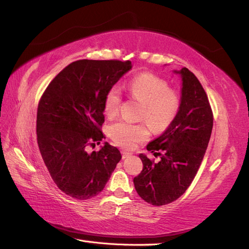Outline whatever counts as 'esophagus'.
<instances>
[{
    "mask_svg": "<svg viewBox=\"0 0 249 249\" xmlns=\"http://www.w3.org/2000/svg\"><path fill=\"white\" fill-rule=\"evenodd\" d=\"M121 153H123V159H126V158H129L131 156V153L126 152V151H123Z\"/></svg>",
    "mask_w": 249,
    "mask_h": 249,
    "instance_id": "1",
    "label": "esophagus"
}]
</instances>
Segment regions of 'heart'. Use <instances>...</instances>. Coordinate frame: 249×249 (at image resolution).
<instances>
[{
  "mask_svg": "<svg viewBox=\"0 0 249 249\" xmlns=\"http://www.w3.org/2000/svg\"><path fill=\"white\" fill-rule=\"evenodd\" d=\"M130 95L142 104L140 118L146 120L156 132L165 130L179 112L181 99L176 90L169 89L168 83L152 73H142L135 76L128 84ZM121 91L117 85L107 90L104 97L103 109L109 118L119 112ZM112 139L124 148H132L137 142L146 140L149 129L146 124H131L119 120L109 128Z\"/></svg>",
  "mask_w": 249,
  "mask_h": 249,
  "instance_id": "b5f03b06",
  "label": "heart"
}]
</instances>
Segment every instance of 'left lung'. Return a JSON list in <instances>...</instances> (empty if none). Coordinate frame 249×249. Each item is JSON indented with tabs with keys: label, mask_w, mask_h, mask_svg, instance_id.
Wrapping results in <instances>:
<instances>
[{
	"label": "left lung",
	"mask_w": 249,
	"mask_h": 249,
	"mask_svg": "<svg viewBox=\"0 0 249 249\" xmlns=\"http://www.w3.org/2000/svg\"><path fill=\"white\" fill-rule=\"evenodd\" d=\"M181 76V104L163 133L147 145L159 162L140 154L142 170L133 179L135 190L153 206L175 201L184 194L199 168L213 128V114L200 82L187 68L174 70Z\"/></svg>",
	"instance_id": "1"
}]
</instances>
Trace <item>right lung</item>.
I'll use <instances>...</instances> for the list:
<instances>
[{"instance_id": "right-lung-1", "label": "right lung", "mask_w": 249, "mask_h": 249, "mask_svg": "<svg viewBox=\"0 0 249 249\" xmlns=\"http://www.w3.org/2000/svg\"><path fill=\"white\" fill-rule=\"evenodd\" d=\"M132 69L130 60L81 59L55 76L37 110V142L55 184L78 200L97 196L121 160L117 148L104 142L103 102L107 90Z\"/></svg>"}]
</instances>
